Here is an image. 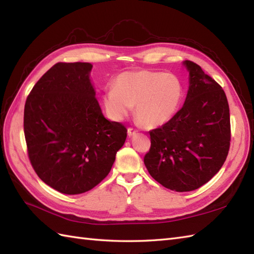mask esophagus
Listing matches in <instances>:
<instances>
[{
    "label": "esophagus",
    "mask_w": 254,
    "mask_h": 254,
    "mask_svg": "<svg viewBox=\"0 0 254 254\" xmlns=\"http://www.w3.org/2000/svg\"><path fill=\"white\" fill-rule=\"evenodd\" d=\"M136 133H137V131H136V130H134V128H132V127H128V128H127V135L130 136V137L135 135Z\"/></svg>",
    "instance_id": "1"
}]
</instances>
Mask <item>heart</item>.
I'll list each match as a JSON object with an SVG mask.
<instances>
[{"instance_id":"b5f03b06","label":"heart","mask_w":254,"mask_h":254,"mask_svg":"<svg viewBox=\"0 0 254 254\" xmlns=\"http://www.w3.org/2000/svg\"><path fill=\"white\" fill-rule=\"evenodd\" d=\"M185 87L175 74L127 71L119 74L113 88L105 90L102 106L110 119L122 121L131 112L142 126L156 127L170 121L180 109Z\"/></svg>"}]
</instances>
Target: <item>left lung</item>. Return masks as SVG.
I'll list each match as a JSON object with an SVG mask.
<instances>
[{"label":"left lung","mask_w":254,"mask_h":254,"mask_svg":"<svg viewBox=\"0 0 254 254\" xmlns=\"http://www.w3.org/2000/svg\"><path fill=\"white\" fill-rule=\"evenodd\" d=\"M189 89L170 121L149 132L144 164L154 179L172 191L196 190L222 168L230 145V116L222 87L191 61Z\"/></svg>","instance_id":"8db88e82"}]
</instances>
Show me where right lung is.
Here are the masks:
<instances>
[{
    "label": "right lung",
    "instance_id": "add662e5",
    "mask_svg": "<svg viewBox=\"0 0 254 254\" xmlns=\"http://www.w3.org/2000/svg\"><path fill=\"white\" fill-rule=\"evenodd\" d=\"M90 63H57L42 75L24 110L31 166L55 190L74 195L109 174L127 139L121 123L102 115L90 80Z\"/></svg>",
    "mask_w": 254,
    "mask_h": 254
}]
</instances>
